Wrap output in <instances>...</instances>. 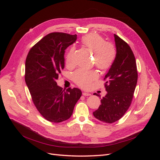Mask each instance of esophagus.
Listing matches in <instances>:
<instances>
[{
	"label": "esophagus",
	"mask_w": 160,
	"mask_h": 160,
	"mask_svg": "<svg viewBox=\"0 0 160 160\" xmlns=\"http://www.w3.org/2000/svg\"><path fill=\"white\" fill-rule=\"evenodd\" d=\"M83 95H84V96H89V95H91V94L90 93H86V92H83Z\"/></svg>",
	"instance_id": "esophagus-1"
}]
</instances>
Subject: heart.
<instances>
[{
	"label": "heart",
	"instance_id": "obj_1",
	"mask_svg": "<svg viewBox=\"0 0 160 160\" xmlns=\"http://www.w3.org/2000/svg\"><path fill=\"white\" fill-rule=\"evenodd\" d=\"M81 43L85 47L93 52L94 63L103 71L109 69L113 65L116 57L115 46L109 42L105 41L104 38L97 33H90L81 38ZM75 49L72 47L66 57L67 65L71 64V56ZM95 70L78 69L72 74V81L81 88L88 89L92 82L98 79Z\"/></svg>",
	"mask_w": 160,
	"mask_h": 160
}]
</instances>
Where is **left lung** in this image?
<instances>
[{
    "label": "left lung",
    "instance_id": "left-lung-1",
    "mask_svg": "<svg viewBox=\"0 0 160 160\" xmlns=\"http://www.w3.org/2000/svg\"><path fill=\"white\" fill-rule=\"evenodd\" d=\"M114 37L116 57L104 78L108 93L102 99L100 98L101 105L93 113L95 118L107 123L117 122L126 113L132 102L138 77L136 61L132 49L115 34Z\"/></svg>",
    "mask_w": 160,
    "mask_h": 160
}]
</instances>
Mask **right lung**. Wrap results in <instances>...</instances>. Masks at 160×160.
I'll return each instance as SVG.
<instances>
[{"mask_svg":"<svg viewBox=\"0 0 160 160\" xmlns=\"http://www.w3.org/2000/svg\"><path fill=\"white\" fill-rule=\"evenodd\" d=\"M77 40V35L51 32L28 52L25 62L26 84L32 101L45 119L60 123L71 116L81 96L78 88L62 90L56 79L65 67V49Z\"/></svg>","mask_w":160,"mask_h":160,"instance_id":"right-lung-1","label":"right lung"}]
</instances>
